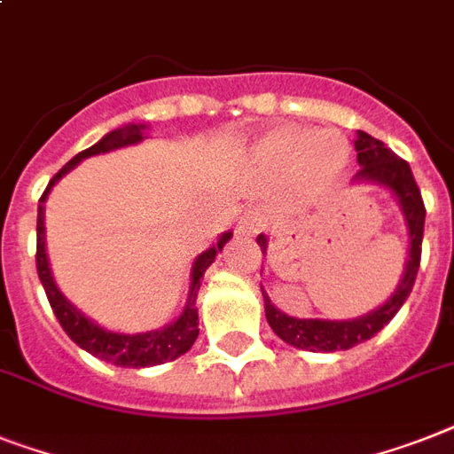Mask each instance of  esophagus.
Masks as SVG:
<instances>
[{"instance_id":"esophagus-1","label":"esophagus","mask_w":454,"mask_h":454,"mask_svg":"<svg viewBox=\"0 0 454 454\" xmlns=\"http://www.w3.org/2000/svg\"><path fill=\"white\" fill-rule=\"evenodd\" d=\"M263 228L265 219L259 212H249V215L242 216V221H239V231H242V233H261Z\"/></svg>"}]
</instances>
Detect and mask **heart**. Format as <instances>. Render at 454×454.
I'll return each instance as SVG.
<instances>
[{
    "label": "heart",
    "instance_id": "1",
    "mask_svg": "<svg viewBox=\"0 0 454 454\" xmlns=\"http://www.w3.org/2000/svg\"><path fill=\"white\" fill-rule=\"evenodd\" d=\"M348 142L335 132H319L301 125H282L268 132L259 144L261 163L278 169L308 165L317 176H335L348 163Z\"/></svg>",
    "mask_w": 454,
    "mask_h": 454
}]
</instances>
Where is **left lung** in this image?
Listing matches in <instances>:
<instances>
[{"mask_svg":"<svg viewBox=\"0 0 454 454\" xmlns=\"http://www.w3.org/2000/svg\"><path fill=\"white\" fill-rule=\"evenodd\" d=\"M356 160L361 169L356 172V179L361 182L385 184L396 193L401 202V209L406 215L408 235H411V252H408V263L403 279L399 282L394 296L387 301L382 308H378L371 315H364L352 322H329V319H296L285 312H279L275 305L265 301V319L270 324V329L294 348L310 349V352H335V349H349L359 342L373 338L387 324L392 322V317L401 310V305L406 303L411 296L415 278H418L419 256H422V235H425V200L418 189V182L411 172V165L394 153L385 142L371 137L368 132L359 130V137L355 142ZM259 247L265 254L263 235L256 238Z\"/></svg>","mask_w":454,"mask_h":454,"instance_id":"obj_1","label":"left lung"}]
</instances>
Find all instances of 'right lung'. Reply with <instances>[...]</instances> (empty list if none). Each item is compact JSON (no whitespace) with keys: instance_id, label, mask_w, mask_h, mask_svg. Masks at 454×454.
I'll list each match as a JSON object with an SVG mask.
<instances>
[{"instance_id":"right-lung-1","label":"right lung","mask_w":454,"mask_h":454,"mask_svg":"<svg viewBox=\"0 0 454 454\" xmlns=\"http://www.w3.org/2000/svg\"><path fill=\"white\" fill-rule=\"evenodd\" d=\"M142 130L144 125H125L119 130L109 132L105 137L99 139L98 144H93L90 149L81 151L69 160L65 168L58 172V175L48 182L46 191L39 198V215H36V272H39V279H42L43 291H46L48 303L53 308L58 322L65 329V333L72 338L79 348H83L86 352H90L93 356L102 361H109V364H116V366L123 368H144V366H156V364H165V361H172L176 356L186 355L191 349V345L198 338V310H195V296H198V289H200V278L205 275L212 261H215L216 254L223 249L231 235L223 233L221 239L215 247H209L207 252H202L193 263V282H191V294L189 303L184 308L182 317L176 319L175 324H169L160 331H149V333H137V335H125V333H114V331H106L98 324H93L88 317L81 315L67 298L62 296L58 286H55L53 278H51V268H48L46 259V242H43V200H46L48 191L53 186L62 175H67L74 165H79V160L88 156H95V153H105V151L119 149V146H128V144L142 142Z\"/></svg>"}]
</instances>
